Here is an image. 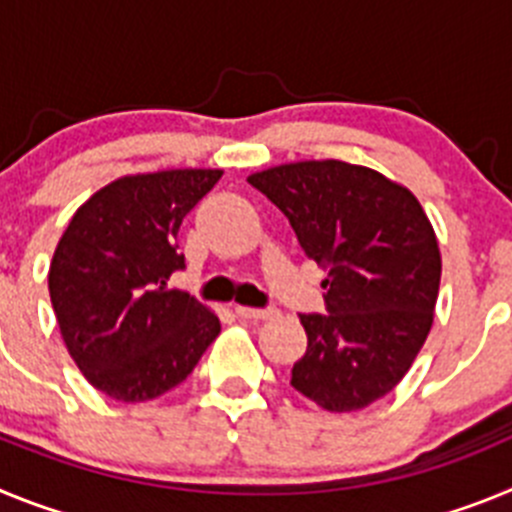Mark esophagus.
Listing matches in <instances>:
<instances>
[{
    "mask_svg": "<svg viewBox=\"0 0 512 512\" xmlns=\"http://www.w3.org/2000/svg\"><path fill=\"white\" fill-rule=\"evenodd\" d=\"M235 315H238V318H248V320H271V318H277L279 310H277V307H243V305H235Z\"/></svg>",
    "mask_w": 512,
    "mask_h": 512,
    "instance_id": "obj_1",
    "label": "esophagus"
}]
</instances>
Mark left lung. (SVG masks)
Listing matches in <instances>:
<instances>
[{"instance_id": "left-lung-1", "label": "left lung", "mask_w": 512, "mask_h": 512, "mask_svg": "<svg viewBox=\"0 0 512 512\" xmlns=\"http://www.w3.org/2000/svg\"><path fill=\"white\" fill-rule=\"evenodd\" d=\"M248 184L328 271V312L300 315L307 351L292 387L330 413L372 405L395 390L431 333L441 284L431 220L408 187L336 158L256 171Z\"/></svg>"}]
</instances>
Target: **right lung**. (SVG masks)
<instances>
[{"label": "right lung", "instance_id": "obj_1", "mask_svg": "<svg viewBox=\"0 0 512 512\" xmlns=\"http://www.w3.org/2000/svg\"><path fill=\"white\" fill-rule=\"evenodd\" d=\"M223 176L169 169L115 179L71 217L48 271L53 312L71 359L117 402L174 390L220 333V320L182 289L179 225Z\"/></svg>", "mask_w": 512, "mask_h": 512}]
</instances>
